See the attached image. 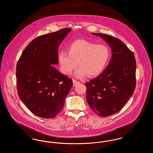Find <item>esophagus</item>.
<instances>
[{
    "instance_id": "esophagus-1",
    "label": "esophagus",
    "mask_w": 153,
    "mask_h": 153,
    "mask_svg": "<svg viewBox=\"0 0 153 153\" xmlns=\"http://www.w3.org/2000/svg\"><path fill=\"white\" fill-rule=\"evenodd\" d=\"M79 83H80L79 81H76V80L73 79V86H75V85H76L77 84H79Z\"/></svg>"
}]
</instances>
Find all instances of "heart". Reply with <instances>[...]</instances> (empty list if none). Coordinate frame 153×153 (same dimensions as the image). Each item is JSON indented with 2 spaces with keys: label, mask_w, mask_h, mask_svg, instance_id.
Instances as JSON below:
<instances>
[{
  "label": "heart",
  "mask_w": 153,
  "mask_h": 153,
  "mask_svg": "<svg viewBox=\"0 0 153 153\" xmlns=\"http://www.w3.org/2000/svg\"><path fill=\"white\" fill-rule=\"evenodd\" d=\"M109 49L102 44H96L85 40H77L70 44L67 52L61 51L58 62L61 71L70 74L77 66L75 76L82 78L88 75L94 77L102 72L109 58Z\"/></svg>",
  "instance_id": "heart-1"
}]
</instances>
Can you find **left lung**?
Wrapping results in <instances>:
<instances>
[{
	"label": "left lung",
	"instance_id": "left-lung-1",
	"mask_svg": "<svg viewBox=\"0 0 153 153\" xmlns=\"http://www.w3.org/2000/svg\"><path fill=\"white\" fill-rule=\"evenodd\" d=\"M111 48L108 65L97 77L85 83L87 101L100 117L115 114L134 94L136 86V61L133 52L120 39L107 34L94 33Z\"/></svg>",
	"mask_w": 153,
	"mask_h": 153
}]
</instances>
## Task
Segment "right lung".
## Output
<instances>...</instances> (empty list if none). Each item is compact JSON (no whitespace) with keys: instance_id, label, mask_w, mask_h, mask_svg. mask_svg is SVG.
<instances>
[{"instance_id":"1","label":"right lung","mask_w":153,"mask_h":153,"mask_svg":"<svg viewBox=\"0 0 153 153\" xmlns=\"http://www.w3.org/2000/svg\"><path fill=\"white\" fill-rule=\"evenodd\" d=\"M71 31L63 29L35 38L17 62L18 94L27 108L38 117H56L73 86L72 80L52 65L58 64V46Z\"/></svg>"}]
</instances>
